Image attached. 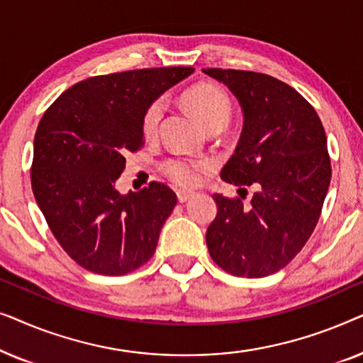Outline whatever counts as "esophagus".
I'll list each match as a JSON object with an SVG mask.
<instances>
[{
    "label": "esophagus",
    "instance_id": "1",
    "mask_svg": "<svg viewBox=\"0 0 363 363\" xmlns=\"http://www.w3.org/2000/svg\"><path fill=\"white\" fill-rule=\"evenodd\" d=\"M177 196H178V201L185 203V201H188V200H190V198L193 196V193H191V191L180 190V191H177Z\"/></svg>",
    "mask_w": 363,
    "mask_h": 363
}]
</instances>
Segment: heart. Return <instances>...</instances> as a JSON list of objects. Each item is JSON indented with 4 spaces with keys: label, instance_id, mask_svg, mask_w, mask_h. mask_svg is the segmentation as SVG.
<instances>
[{
    "label": "heart",
    "instance_id": "obj_1",
    "mask_svg": "<svg viewBox=\"0 0 363 363\" xmlns=\"http://www.w3.org/2000/svg\"><path fill=\"white\" fill-rule=\"evenodd\" d=\"M183 101L208 130L215 127L225 128L230 122L233 113L231 99L225 89L218 87L215 84H198L185 92ZM163 111H165V102L160 97L148 104L142 113L143 135H155L158 127H160ZM208 167H210V163L205 160H186V158L172 157L162 163V172L175 185L190 188L200 182L201 172L206 170Z\"/></svg>",
    "mask_w": 363,
    "mask_h": 363
}]
</instances>
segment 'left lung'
Masks as SVG:
<instances>
[{
    "label": "left lung",
    "instance_id": "left-lung-1",
    "mask_svg": "<svg viewBox=\"0 0 363 363\" xmlns=\"http://www.w3.org/2000/svg\"><path fill=\"white\" fill-rule=\"evenodd\" d=\"M205 72L225 82L245 112L221 178L240 190H257L250 203L213 195L218 213L206 230L208 251L233 276L274 274L294 259L319 221L332 177L325 130L314 107L279 79L236 69Z\"/></svg>",
    "mask_w": 363,
    "mask_h": 363
}]
</instances>
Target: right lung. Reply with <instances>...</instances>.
Masks as SVG:
<instances>
[{
	"mask_svg": "<svg viewBox=\"0 0 363 363\" xmlns=\"http://www.w3.org/2000/svg\"><path fill=\"white\" fill-rule=\"evenodd\" d=\"M193 67H153L89 77L54 101L34 135L31 185L49 230L84 269L123 276L145 264L177 205L150 182L121 195L125 155L145 143L142 113Z\"/></svg>",
	"mask_w": 363,
	"mask_h": 363,
	"instance_id": "add662e5",
	"label": "right lung"
}]
</instances>
